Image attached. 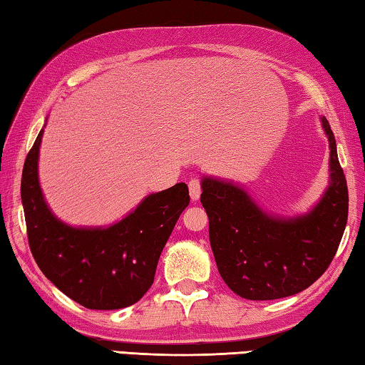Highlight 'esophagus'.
Wrapping results in <instances>:
<instances>
[{
  "label": "esophagus",
  "instance_id": "obj_1",
  "mask_svg": "<svg viewBox=\"0 0 365 365\" xmlns=\"http://www.w3.org/2000/svg\"><path fill=\"white\" fill-rule=\"evenodd\" d=\"M188 188H190V196L193 201H197L201 196V180L200 178H191L190 183H188Z\"/></svg>",
  "mask_w": 365,
  "mask_h": 365
}]
</instances>
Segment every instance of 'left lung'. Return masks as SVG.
Wrapping results in <instances>:
<instances>
[{
    "label": "left lung",
    "mask_w": 365,
    "mask_h": 365,
    "mask_svg": "<svg viewBox=\"0 0 365 365\" xmlns=\"http://www.w3.org/2000/svg\"><path fill=\"white\" fill-rule=\"evenodd\" d=\"M330 187L319 205L293 219L264 212L243 188L202 178L201 202L219 274L233 293L251 301L287 298L312 285L329 269L348 222V185L329 120Z\"/></svg>",
    "instance_id": "obj_1"
}]
</instances>
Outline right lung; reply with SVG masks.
<instances>
[{"mask_svg":"<svg viewBox=\"0 0 365 365\" xmlns=\"http://www.w3.org/2000/svg\"><path fill=\"white\" fill-rule=\"evenodd\" d=\"M43 128L22 170L21 196L29 246L46 279L86 309L113 311L143 298L158 261L183 209L188 187L177 183L146 196L108 228H76L54 217L38 183Z\"/></svg>","mask_w":365,"mask_h":365,"instance_id":"1","label":"right lung"}]
</instances>
